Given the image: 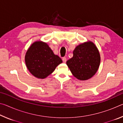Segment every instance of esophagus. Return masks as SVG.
I'll use <instances>...</instances> for the list:
<instances>
[{"instance_id": "esophagus-1", "label": "esophagus", "mask_w": 123, "mask_h": 123, "mask_svg": "<svg viewBox=\"0 0 123 123\" xmlns=\"http://www.w3.org/2000/svg\"><path fill=\"white\" fill-rule=\"evenodd\" d=\"M62 61H63V63H66V61H67V59H66V57H63V58H62Z\"/></svg>"}]
</instances>
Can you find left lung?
<instances>
[{"label":"left lung","mask_w":123,"mask_h":123,"mask_svg":"<svg viewBox=\"0 0 123 123\" xmlns=\"http://www.w3.org/2000/svg\"><path fill=\"white\" fill-rule=\"evenodd\" d=\"M100 63L98 50L91 42L77 46L73 51V57L67 61L72 74L80 80L92 78L98 69Z\"/></svg>","instance_id":"left-lung-1"}]
</instances>
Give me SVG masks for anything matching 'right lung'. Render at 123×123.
Listing matches in <instances>:
<instances>
[{"instance_id":"1","label":"right lung","mask_w":123,"mask_h":123,"mask_svg":"<svg viewBox=\"0 0 123 123\" xmlns=\"http://www.w3.org/2000/svg\"><path fill=\"white\" fill-rule=\"evenodd\" d=\"M25 61L27 68L33 75L44 79L53 73L62 60L54 54L47 43L36 42L27 51Z\"/></svg>"}]
</instances>
